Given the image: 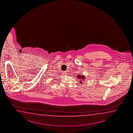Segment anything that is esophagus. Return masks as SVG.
Returning a JSON list of instances; mask_svg holds the SVG:
<instances>
[{
	"label": "esophagus",
	"mask_w": 133,
	"mask_h": 133,
	"mask_svg": "<svg viewBox=\"0 0 133 133\" xmlns=\"http://www.w3.org/2000/svg\"><path fill=\"white\" fill-rule=\"evenodd\" d=\"M63 75H66V74H67V73H66V72L63 71Z\"/></svg>",
	"instance_id": "1"
}]
</instances>
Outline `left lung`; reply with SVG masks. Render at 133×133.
Segmentation results:
<instances>
[{"label": "left lung", "instance_id": "8db88e82", "mask_svg": "<svg viewBox=\"0 0 133 133\" xmlns=\"http://www.w3.org/2000/svg\"><path fill=\"white\" fill-rule=\"evenodd\" d=\"M78 76L77 78H79V79H81V81H80V83L82 84V81H83L84 79H85V77L84 76H81V75H78Z\"/></svg>", "mask_w": 133, "mask_h": 133}]
</instances>
